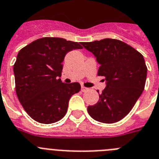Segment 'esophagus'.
<instances>
[{
  "instance_id": "esophagus-1",
  "label": "esophagus",
  "mask_w": 159,
  "mask_h": 159,
  "mask_svg": "<svg viewBox=\"0 0 159 159\" xmlns=\"http://www.w3.org/2000/svg\"><path fill=\"white\" fill-rule=\"evenodd\" d=\"M87 88H85V87H84V86H81V90L82 91V92H85V91L87 90Z\"/></svg>"
}]
</instances>
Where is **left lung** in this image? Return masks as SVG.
<instances>
[{
    "instance_id": "obj_1",
    "label": "left lung",
    "mask_w": 159,
    "mask_h": 159,
    "mask_svg": "<svg viewBox=\"0 0 159 159\" xmlns=\"http://www.w3.org/2000/svg\"><path fill=\"white\" fill-rule=\"evenodd\" d=\"M81 44L95 57L100 65L98 75L106 81L98 102L88 106L89 114L103 123L117 122L129 114L143 93L147 74L144 57L119 40L106 38Z\"/></svg>"
}]
</instances>
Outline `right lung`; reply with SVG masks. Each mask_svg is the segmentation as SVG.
Segmentation results:
<instances>
[{
    "instance_id": "add662e5",
    "label": "right lung",
    "mask_w": 159,
    "mask_h": 159,
    "mask_svg": "<svg viewBox=\"0 0 159 159\" xmlns=\"http://www.w3.org/2000/svg\"><path fill=\"white\" fill-rule=\"evenodd\" d=\"M82 49L80 43L60 38H43L19 51L13 66L16 93L20 104L33 119L51 124L66 115L72 95L78 93V82L61 80L67 53Z\"/></svg>"
}]
</instances>
